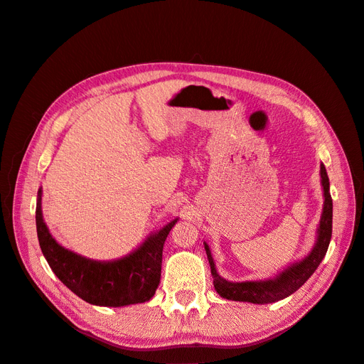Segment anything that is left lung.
<instances>
[{"label":"left lung","instance_id":"8db88e82","mask_svg":"<svg viewBox=\"0 0 364 364\" xmlns=\"http://www.w3.org/2000/svg\"><path fill=\"white\" fill-rule=\"evenodd\" d=\"M321 178L323 186V211L321 223L317 228V240L313 250L302 259L291 264L290 267L281 272L277 277L267 281H246V282H230L223 279L215 270V264L211 255L209 246L205 245L206 257L211 266V274L214 278V287L217 293L229 301L252 302V304H272L278 302L284 297L293 294L297 289H301L318 267V264L326 255V250L331 241L333 234V199L329 193V179L325 165H321Z\"/></svg>","mask_w":364,"mask_h":364}]
</instances>
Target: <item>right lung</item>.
I'll use <instances>...</instances> for the list:
<instances>
[{"label":"right lung","mask_w":364,"mask_h":364,"mask_svg":"<svg viewBox=\"0 0 364 364\" xmlns=\"http://www.w3.org/2000/svg\"><path fill=\"white\" fill-rule=\"evenodd\" d=\"M42 190L38 191L36 230L41 250L54 274L83 301L100 306H124L150 301L161 281L162 249L171 228L165 225L129 255L112 261L85 258L62 247L42 218Z\"/></svg>","instance_id":"right-lung-1"}]
</instances>
